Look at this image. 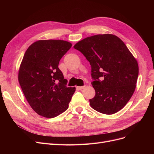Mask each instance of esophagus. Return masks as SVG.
I'll list each match as a JSON object with an SVG mask.
<instances>
[{"label": "esophagus", "instance_id": "34e87169", "mask_svg": "<svg viewBox=\"0 0 154 154\" xmlns=\"http://www.w3.org/2000/svg\"><path fill=\"white\" fill-rule=\"evenodd\" d=\"M85 87V85H84V86H80V87H77V88L79 90H82V89H84V88Z\"/></svg>", "mask_w": 154, "mask_h": 154}]
</instances>
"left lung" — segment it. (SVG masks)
Returning <instances> with one entry per match:
<instances>
[{"mask_svg":"<svg viewBox=\"0 0 154 154\" xmlns=\"http://www.w3.org/2000/svg\"><path fill=\"white\" fill-rule=\"evenodd\" d=\"M74 48L91 66L95 91L89 100L92 108L107 115L124 108L135 91L139 66L122 40L112 34L95 35L80 40Z\"/></svg>","mask_w":154,"mask_h":154,"instance_id":"obj_1","label":"left lung"}]
</instances>
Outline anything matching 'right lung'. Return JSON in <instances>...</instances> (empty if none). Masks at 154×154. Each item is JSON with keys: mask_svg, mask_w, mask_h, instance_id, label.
<instances>
[{"mask_svg": "<svg viewBox=\"0 0 154 154\" xmlns=\"http://www.w3.org/2000/svg\"><path fill=\"white\" fill-rule=\"evenodd\" d=\"M72 44L61 40H40L30 45L19 70V82L30 107L37 114L54 118L66 111L75 91L68 87L59 68Z\"/></svg>", "mask_w": 154, "mask_h": 154, "instance_id": "add662e5", "label": "right lung"}]
</instances>
